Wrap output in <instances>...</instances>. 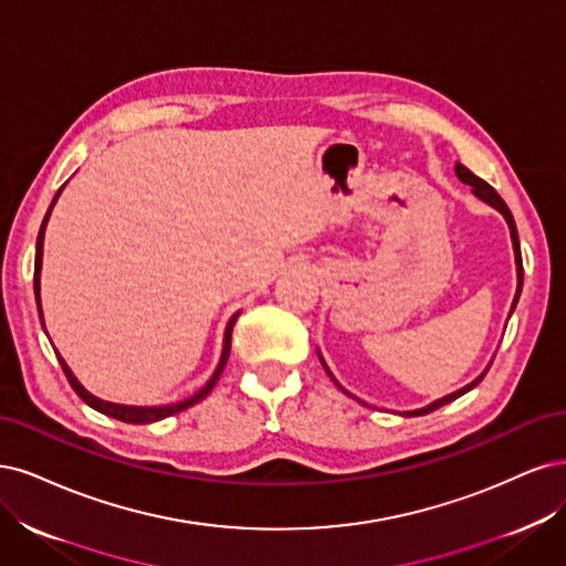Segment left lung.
<instances>
[{
	"label": "left lung",
	"instance_id": "left-lung-1",
	"mask_svg": "<svg viewBox=\"0 0 566 566\" xmlns=\"http://www.w3.org/2000/svg\"><path fill=\"white\" fill-rule=\"evenodd\" d=\"M455 176H459L463 184H468V186H472V192H475L480 199H484L486 205H491V207H496L503 216H505V221H507V226H510V237H513V247H515V261H517V294H515V303H513V310H515V305H517V298H520V291H522V251H520V237H517V226H515V218H513V213H510V209H507V205L503 202L501 199V195L491 188L486 180H482L480 176H475L472 174L470 169H465L463 164H455ZM513 310H510V313H513ZM486 374V371H484ZM484 374L478 378V380H472L470 386H465V388H461V390H455V392H451V395H447V397H442V399H437V402H432L430 407H426V409H418V411H409L407 416H423V413H430V411H434V409H440V407H444V405H449V402H453V399H459L461 395H465L468 390H472L478 386V382L484 378ZM332 376V374H329ZM334 378V376H332ZM336 382V380H334ZM338 386V382H336ZM340 388V386H338ZM343 390V388H340ZM345 392V390H343Z\"/></svg>",
	"mask_w": 566,
	"mask_h": 566
}]
</instances>
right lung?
Instances as JSON below:
<instances>
[{
    "mask_svg": "<svg viewBox=\"0 0 566 566\" xmlns=\"http://www.w3.org/2000/svg\"><path fill=\"white\" fill-rule=\"evenodd\" d=\"M59 192H61V190H59ZM56 197H59V195H56ZM56 197H53V202H56ZM53 202H51V205H53ZM49 213H51V207H49V211H46V216H44V221H42V228H40V234H38V253H34V296H38V307H40V270H42L44 226H46V221H49ZM40 317H42V307H40ZM234 319H237V315L230 319L228 329H226V345H223L221 364H218V369H216V374L211 376V380H209L207 386H205L202 390H199L197 395H192L190 399H186V402H178V405H171V407H124V405L103 402V399L94 397V395L86 392V390L80 386V380H77L75 376H72V371L67 369V364L63 361V357H61V355H59V361H61L63 374H65V378H67L70 386H72V390H75V392L84 399V402H86L91 409H96V411H101V413H105V416H111V418H117V421H122V423H136V426H140V423H155V421H161V418L174 416V413H178V411H184V409H188V407L197 405L199 399H205V397L213 390L216 380L221 378L223 367H226V361H228V355H230V338H232V326H234Z\"/></svg>",
    "mask_w": 566,
    "mask_h": 566,
    "instance_id": "1",
    "label": "right lung"
}]
</instances>
